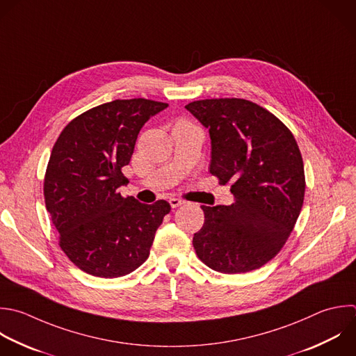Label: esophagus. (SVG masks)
<instances>
[{
  "instance_id": "1",
  "label": "esophagus",
  "mask_w": 356,
  "mask_h": 356,
  "mask_svg": "<svg viewBox=\"0 0 356 356\" xmlns=\"http://www.w3.org/2000/svg\"><path fill=\"white\" fill-rule=\"evenodd\" d=\"M185 202L182 200V199H178V197H171L170 199V204H171V207L172 209H175V207H178V206H181V204H184Z\"/></svg>"
}]
</instances>
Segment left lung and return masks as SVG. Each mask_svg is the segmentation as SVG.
<instances>
[{
	"instance_id": "obj_1",
	"label": "left lung",
	"mask_w": 356,
	"mask_h": 356,
	"mask_svg": "<svg viewBox=\"0 0 356 356\" xmlns=\"http://www.w3.org/2000/svg\"><path fill=\"white\" fill-rule=\"evenodd\" d=\"M185 108L209 128L210 172L220 185L231 184L235 197L231 206H202L196 254L220 273L260 268L282 249L303 204L298 143L274 114L245 99H206Z\"/></svg>"
}]
</instances>
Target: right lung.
<instances>
[{"label":"right lung","instance_id":"right-lung-1","mask_svg":"<svg viewBox=\"0 0 356 356\" xmlns=\"http://www.w3.org/2000/svg\"><path fill=\"white\" fill-rule=\"evenodd\" d=\"M167 103L129 99L93 107L60 134L44 175V202L70 260L95 277L132 273L150 254L154 234L171 206L124 197L138 134Z\"/></svg>","mask_w":356,"mask_h":356}]
</instances>
